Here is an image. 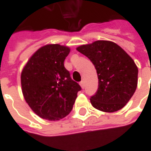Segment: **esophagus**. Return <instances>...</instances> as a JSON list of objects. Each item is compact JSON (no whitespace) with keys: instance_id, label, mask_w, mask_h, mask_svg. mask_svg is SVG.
I'll return each instance as SVG.
<instances>
[{"instance_id":"34e87169","label":"esophagus","mask_w":151,"mask_h":151,"mask_svg":"<svg viewBox=\"0 0 151 151\" xmlns=\"http://www.w3.org/2000/svg\"><path fill=\"white\" fill-rule=\"evenodd\" d=\"M79 84H80V86H81V87H82V89L85 88V82H84V81H81Z\"/></svg>"}]
</instances>
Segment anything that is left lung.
<instances>
[{
	"mask_svg": "<svg viewBox=\"0 0 151 151\" xmlns=\"http://www.w3.org/2000/svg\"><path fill=\"white\" fill-rule=\"evenodd\" d=\"M76 49L91 60L97 72L99 88L91 98L92 106L104 112L123 108L137 86L138 69L131 56L108 40H97Z\"/></svg>",
	"mask_w": 151,
	"mask_h": 151,
	"instance_id": "left-lung-1",
	"label": "left lung"
}]
</instances>
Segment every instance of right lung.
Listing matches in <instances>:
<instances>
[{
    "label": "right lung",
    "mask_w": 151,
    "mask_h": 151,
    "mask_svg": "<svg viewBox=\"0 0 151 151\" xmlns=\"http://www.w3.org/2000/svg\"><path fill=\"white\" fill-rule=\"evenodd\" d=\"M69 47L47 44L30 57L21 73L22 91L31 110L45 120L69 115L81 86L70 78L64 61Z\"/></svg>",
    "instance_id": "add662e5"
}]
</instances>
